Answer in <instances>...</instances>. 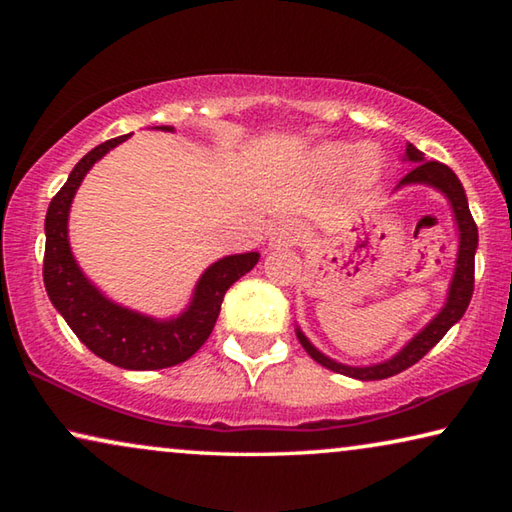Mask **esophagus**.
<instances>
[{
	"label": "esophagus",
	"mask_w": 512,
	"mask_h": 512,
	"mask_svg": "<svg viewBox=\"0 0 512 512\" xmlns=\"http://www.w3.org/2000/svg\"><path fill=\"white\" fill-rule=\"evenodd\" d=\"M305 239V225L300 221L287 219L282 221L271 235V248H289V246H298L300 241Z\"/></svg>",
	"instance_id": "obj_1"
}]
</instances>
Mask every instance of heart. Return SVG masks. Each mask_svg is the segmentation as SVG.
Listing matches in <instances>:
<instances>
[{"label": "heart", "mask_w": 512, "mask_h": 512, "mask_svg": "<svg viewBox=\"0 0 512 512\" xmlns=\"http://www.w3.org/2000/svg\"><path fill=\"white\" fill-rule=\"evenodd\" d=\"M316 169L327 176H336L345 169L354 167V176L359 183H372L379 173V158L372 149H361L352 144H329L316 153Z\"/></svg>", "instance_id": "b5f03b06"}]
</instances>
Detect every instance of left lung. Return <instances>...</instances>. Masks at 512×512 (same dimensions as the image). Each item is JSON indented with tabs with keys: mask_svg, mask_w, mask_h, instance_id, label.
I'll use <instances>...</instances> for the list:
<instances>
[{
	"mask_svg": "<svg viewBox=\"0 0 512 512\" xmlns=\"http://www.w3.org/2000/svg\"><path fill=\"white\" fill-rule=\"evenodd\" d=\"M406 158H409L411 162H418V164H415V167L406 173L397 187L411 185V183H424V185L440 189V192L449 198V203H452V207H454L458 232H461V246H458L456 271H454L452 287H449L447 305L427 327L422 329L418 336H415L409 345H406L400 354H395L391 361L377 363V366H368V368H352V366H343V363L327 359L325 354H320L314 345L307 341V336L298 329V339L311 359L318 361L320 366H325L329 370L341 372V375H348V377L361 379V381L393 377V375H397V372L411 368L413 363H418L424 354L433 348V345L443 339V336L449 332V327L461 320L467 305H470L472 291H474V253H476V244H479V230H476L472 212H470V207H467V196H465L461 180L456 178V173L449 169L447 164L436 162V160H424L422 151L415 149L413 144H406Z\"/></svg>",
	"mask_w": 512,
	"mask_h": 512,
	"instance_id": "1",
	"label": "left lung"
}]
</instances>
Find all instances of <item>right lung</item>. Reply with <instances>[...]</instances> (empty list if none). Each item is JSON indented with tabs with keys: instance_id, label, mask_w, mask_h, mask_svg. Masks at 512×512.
I'll return each instance as SVG.
<instances>
[{
	"instance_id": "1",
	"label": "right lung",
	"mask_w": 512,
	"mask_h": 512,
	"mask_svg": "<svg viewBox=\"0 0 512 512\" xmlns=\"http://www.w3.org/2000/svg\"><path fill=\"white\" fill-rule=\"evenodd\" d=\"M162 131L171 128L162 126ZM126 137H112L94 146L69 173L60 192L51 198L45 219L47 244L42 277L51 305L63 314L85 348L112 366L160 370L187 361L207 341L219 318L225 291L259 262V253L223 257L207 268L196 284L192 305L178 318L153 320L103 298L74 262L67 241V216L85 173Z\"/></svg>"
}]
</instances>
